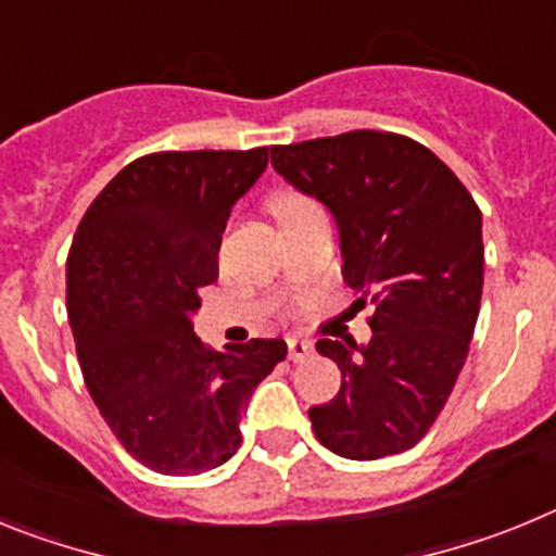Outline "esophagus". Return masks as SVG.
I'll list each match as a JSON object with an SVG mask.
<instances>
[{
  "label": "esophagus",
  "instance_id": "obj_1",
  "mask_svg": "<svg viewBox=\"0 0 556 556\" xmlns=\"http://www.w3.org/2000/svg\"><path fill=\"white\" fill-rule=\"evenodd\" d=\"M287 348H289V358H292V362H303V358L312 356V351H314L312 342L303 337H289Z\"/></svg>",
  "mask_w": 556,
  "mask_h": 556
}]
</instances>
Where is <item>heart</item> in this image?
<instances>
[{
    "instance_id": "heart-1",
    "label": "heart",
    "mask_w": 556,
    "mask_h": 556,
    "mask_svg": "<svg viewBox=\"0 0 556 556\" xmlns=\"http://www.w3.org/2000/svg\"><path fill=\"white\" fill-rule=\"evenodd\" d=\"M314 211H320V208H317L308 198L298 194V191H281V194H275L273 198V214L281 225L294 223V219H301V217H308V214H314Z\"/></svg>"
}]
</instances>
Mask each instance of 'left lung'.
<instances>
[{
  "instance_id": "8db88e82",
  "label": "left lung",
  "mask_w": 556,
  "mask_h": 556,
  "mask_svg": "<svg viewBox=\"0 0 556 556\" xmlns=\"http://www.w3.org/2000/svg\"><path fill=\"white\" fill-rule=\"evenodd\" d=\"M269 155L331 211L353 306H372L367 345L317 342L342 387L308 409L314 434L345 459L401 454L424 440L468 358L484 283L479 205L434 152L395 132L353 130Z\"/></svg>"
}]
</instances>
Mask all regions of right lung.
Instances as JSON below:
<instances>
[{
    "mask_svg": "<svg viewBox=\"0 0 556 556\" xmlns=\"http://www.w3.org/2000/svg\"><path fill=\"white\" fill-rule=\"evenodd\" d=\"M267 169L258 150L152 152L97 194L66 262V308L83 378L127 454L194 476L239 451L250 395L287 358L283 339L211 351L194 333L217 281L236 200Z\"/></svg>",
    "mask_w": 556,
    "mask_h": 556,
    "instance_id": "obj_1",
    "label": "right lung"
}]
</instances>
